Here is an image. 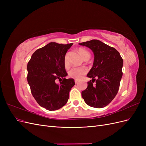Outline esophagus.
<instances>
[{"instance_id":"esophagus-1","label":"esophagus","mask_w":146,"mask_h":146,"mask_svg":"<svg viewBox=\"0 0 146 146\" xmlns=\"http://www.w3.org/2000/svg\"><path fill=\"white\" fill-rule=\"evenodd\" d=\"M78 82V81L77 80H75V83H76V84H77Z\"/></svg>"}]
</instances>
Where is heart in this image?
Listing matches in <instances>:
<instances>
[{
  "label": "heart",
  "instance_id": "heart-1",
  "mask_svg": "<svg viewBox=\"0 0 146 146\" xmlns=\"http://www.w3.org/2000/svg\"><path fill=\"white\" fill-rule=\"evenodd\" d=\"M78 52L80 55L82 56V58L85 60H87L90 58V54L85 48H78ZM64 64L66 68L69 67V62L68 60L67 56H65L64 59ZM87 70L84 67H80V68H72L70 69L68 72V76L70 77L76 79V80H80L81 79L84 75L86 74Z\"/></svg>",
  "mask_w": 146,
  "mask_h": 146
}]
</instances>
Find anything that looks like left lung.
Instances as JSON below:
<instances>
[{
    "label": "left lung",
    "mask_w": 146,
    "mask_h": 146,
    "mask_svg": "<svg viewBox=\"0 0 146 146\" xmlns=\"http://www.w3.org/2000/svg\"><path fill=\"white\" fill-rule=\"evenodd\" d=\"M79 44L89 47L94 54L93 66L87 75L92 80L88 82L87 88L82 92V98L90 107H105L118 92L122 77L123 60L116 48L98 39ZM94 81L95 85L93 84Z\"/></svg>",
    "instance_id": "left-lung-1"
}]
</instances>
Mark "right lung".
Segmentation results:
<instances>
[{"label":"right lung","instance_id":"obj_1","mask_svg":"<svg viewBox=\"0 0 146 146\" xmlns=\"http://www.w3.org/2000/svg\"><path fill=\"white\" fill-rule=\"evenodd\" d=\"M72 44L48 43L35 51L28 63L27 78L32 94L41 107L49 111L66 105L75 85L74 79L65 78L68 73L64 64L65 55Z\"/></svg>","mask_w":146,"mask_h":146}]
</instances>
